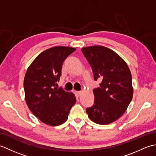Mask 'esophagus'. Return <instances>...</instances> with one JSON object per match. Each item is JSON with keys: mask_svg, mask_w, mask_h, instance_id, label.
Instances as JSON below:
<instances>
[{"mask_svg": "<svg viewBox=\"0 0 156 156\" xmlns=\"http://www.w3.org/2000/svg\"><path fill=\"white\" fill-rule=\"evenodd\" d=\"M76 95L78 96V97H80V96L82 94V92L81 91H76Z\"/></svg>", "mask_w": 156, "mask_h": 156, "instance_id": "esophagus-1", "label": "esophagus"}]
</instances>
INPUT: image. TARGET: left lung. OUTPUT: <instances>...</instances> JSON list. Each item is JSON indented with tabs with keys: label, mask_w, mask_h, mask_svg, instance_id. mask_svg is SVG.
Returning <instances> with one entry per match:
<instances>
[{
	"label": "left lung",
	"mask_w": 156,
	"mask_h": 156,
	"mask_svg": "<svg viewBox=\"0 0 156 156\" xmlns=\"http://www.w3.org/2000/svg\"><path fill=\"white\" fill-rule=\"evenodd\" d=\"M94 79L102 80L93 90L94 102L86 111L91 121L107 125L120 118L133 98L131 74L127 64L111 49L95 45L82 48Z\"/></svg>",
	"instance_id": "1"
}]
</instances>
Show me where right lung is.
Instances as JSON below:
<instances>
[{"mask_svg":"<svg viewBox=\"0 0 156 156\" xmlns=\"http://www.w3.org/2000/svg\"><path fill=\"white\" fill-rule=\"evenodd\" d=\"M76 50L74 48L57 46L41 52L29 66L24 82L25 101L35 117L51 126L67 120L76 99L72 92L57 88L62 64Z\"/></svg>","mask_w":156,"mask_h":156,"instance_id":"add662e5","label":"right lung"}]
</instances>
